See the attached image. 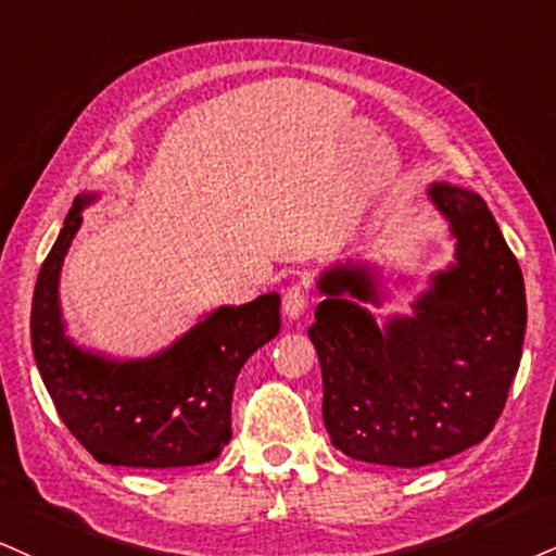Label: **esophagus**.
Segmentation results:
<instances>
[{
    "label": "esophagus",
    "instance_id": "34e87169",
    "mask_svg": "<svg viewBox=\"0 0 556 556\" xmlns=\"http://www.w3.org/2000/svg\"><path fill=\"white\" fill-rule=\"evenodd\" d=\"M309 306V289L304 283H291L283 291V314L289 319H299Z\"/></svg>",
    "mask_w": 556,
    "mask_h": 556
}]
</instances>
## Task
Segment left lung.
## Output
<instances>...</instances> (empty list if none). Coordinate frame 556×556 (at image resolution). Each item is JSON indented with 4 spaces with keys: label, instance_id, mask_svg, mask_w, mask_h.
Instances as JSON below:
<instances>
[{
    "label": "left lung",
    "instance_id": "1",
    "mask_svg": "<svg viewBox=\"0 0 556 556\" xmlns=\"http://www.w3.org/2000/svg\"><path fill=\"white\" fill-rule=\"evenodd\" d=\"M456 239V263L435 273L409 317L379 327L376 267L338 263L309 338L321 363V417L334 448L355 462L428 467L495 428L526 334V289L516 255L471 190L428 188Z\"/></svg>",
    "mask_w": 556,
    "mask_h": 556
}]
</instances>
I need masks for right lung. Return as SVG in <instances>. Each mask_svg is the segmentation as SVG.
<instances>
[{
	"label": "right lung",
	"instance_id": "right-lung-1",
	"mask_svg": "<svg viewBox=\"0 0 556 556\" xmlns=\"http://www.w3.org/2000/svg\"><path fill=\"white\" fill-rule=\"evenodd\" d=\"M98 193L74 201L38 273L30 340L40 379L72 435L100 464L136 469L214 462L231 441V394L242 366L280 330V296L218 306L152 358L113 361L74 345L59 304L61 265Z\"/></svg>",
	"mask_w": 556,
	"mask_h": 556
}]
</instances>
